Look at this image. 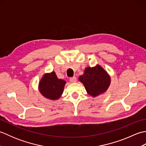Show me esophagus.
Here are the masks:
<instances>
[{"label":"esophagus","instance_id":"1","mask_svg":"<svg viewBox=\"0 0 146 146\" xmlns=\"http://www.w3.org/2000/svg\"><path fill=\"white\" fill-rule=\"evenodd\" d=\"M70 82L71 83H75V82H76V78L75 76L72 77V78H71L70 79Z\"/></svg>","mask_w":146,"mask_h":146}]
</instances>
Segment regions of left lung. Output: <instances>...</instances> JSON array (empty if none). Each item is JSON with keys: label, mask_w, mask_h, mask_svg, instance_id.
<instances>
[{"label": "left lung", "mask_w": 146, "mask_h": 146, "mask_svg": "<svg viewBox=\"0 0 146 146\" xmlns=\"http://www.w3.org/2000/svg\"><path fill=\"white\" fill-rule=\"evenodd\" d=\"M78 80L84 85L87 94L93 97L106 92L111 82L110 75L99 64L85 68L84 73L79 76Z\"/></svg>", "instance_id": "8db88e82"}]
</instances>
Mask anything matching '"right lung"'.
<instances>
[{
  "label": "right lung",
  "mask_w": 146,
  "mask_h": 146,
  "mask_svg": "<svg viewBox=\"0 0 146 146\" xmlns=\"http://www.w3.org/2000/svg\"><path fill=\"white\" fill-rule=\"evenodd\" d=\"M66 81L59 79L54 71L45 73L40 80L38 88L43 97L51 100H56L63 93Z\"/></svg>",
  "instance_id": "obj_1"
}]
</instances>
